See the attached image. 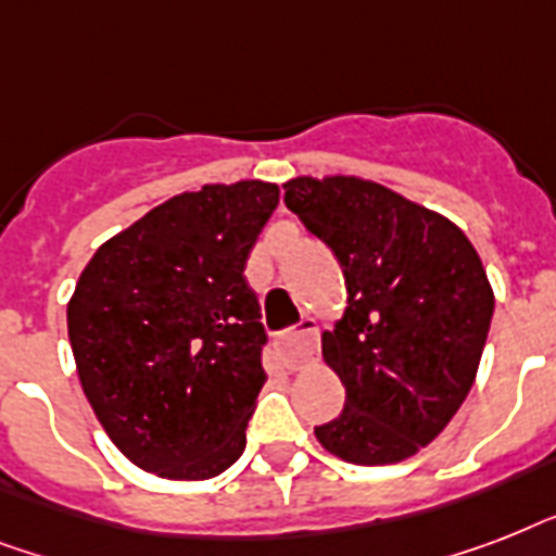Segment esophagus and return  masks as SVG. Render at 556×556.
<instances>
[{
    "instance_id": "obj_1",
    "label": "esophagus",
    "mask_w": 556,
    "mask_h": 556,
    "mask_svg": "<svg viewBox=\"0 0 556 556\" xmlns=\"http://www.w3.org/2000/svg\"><path fill=\"white\" fill-rule=\"evenodd\" d=\"M277 349L286 369L291 371L305 366L308 361H314V355H317V323H314L312 317H305L296 329L286 331V334L277 340Z\"/></svg>"
}]
</instances>
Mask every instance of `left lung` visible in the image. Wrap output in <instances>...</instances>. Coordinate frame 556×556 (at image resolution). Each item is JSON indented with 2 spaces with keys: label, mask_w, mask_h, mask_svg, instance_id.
Returning <instances> with one entry per match:
<instances>
[{
  "label": "left lung",
  "mask_w": 556,
  "mask_h": 556,
  "mask_svg": "<svg viewBox=\"0 0 556 556\" xmlns=\"http://www.w3.org/2000/svg\"><path fill=\"white\" fill-rule=\"evenodd\" d=\"M282 187L288 210L338 256L349 294L323 334L346 404L314 435L352 465L404 462L473 387L493 317L482 260L450 218L375 181L303 176Z\"/></svg>",
  "instance_id": "obj_1"
}]
</instances>
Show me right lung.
I'll list each match as a JSON object with an SVG mask.
<instances>
[{"label": "right lung", "instance_id": "1", "mask_svg": "<svg viewBox=\"0 0 556 556\" xmlns=\"http://www.w3.org/2000/svg\"><path fill=\"white\" fill-rule=\"evenodd\" d=\"M277 204L268 181L204 185L152 207L83 268L68 300L74 364L106 435L141 470L199 482L242 456L268 380L244 262Z\"/></svg>", "mask_w": 556, "mask_h": 556}]
</instances>
